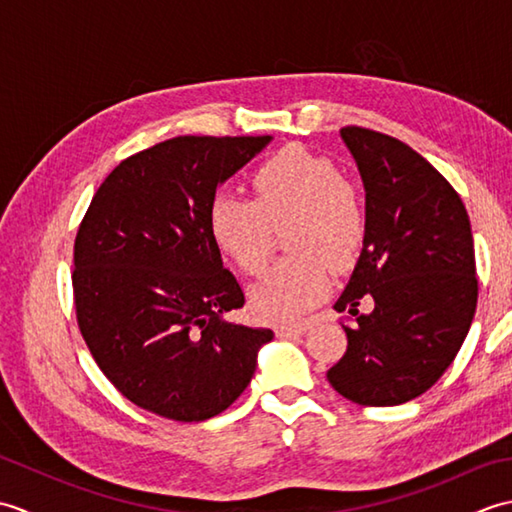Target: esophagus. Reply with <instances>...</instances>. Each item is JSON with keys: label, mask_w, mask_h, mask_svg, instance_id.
<instances>
[{"label": "esophagus", "mask_w": 512, "mask_h": 512, "mask_svg": "<svg viewBox=\"0 0 512 512\" xmlns=\"http://www.w3.org/2000/svg\"><path fill=\"white\" fill-rule=\"evenodd\" d=\"M310 328V323H288V325H277L275 334L286 339V336H295V334H303Z\"/></svg>", "instance_id": "obj_1"}]
</instances>
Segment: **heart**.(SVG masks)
Returning <instances> with one entry per match:
<instances>
[{"instance_id":"b5f03b06","label":"heart","mask_w":512,"mask_h":512,"mask_svg":"<svg viewBox=\"0 0 512 512\" xmlns=\"http://www.w3.org/2000/svg\"><path fill=\"white\" fill-rule=\"evenodd\" d=\"M255 198L220 195L209 211L217 248L248 277H259L273 255L275 228L288 222V250L253 295L257 317L292 321L328 295L332 266L347 268L361 250L367 211L361 191L339 165L301 145L281 147L250 176Z\"/></svg>"}]
</instances>
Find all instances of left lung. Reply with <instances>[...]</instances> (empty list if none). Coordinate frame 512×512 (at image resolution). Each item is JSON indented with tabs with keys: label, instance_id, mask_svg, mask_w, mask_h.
Listing matches in <instances>:
<instances>
[{
	"label": "left lung",
	"instance_id": "8db88e82",
	"mask_svg": "<svg viewBox=\"0 0 512 512\" xmlns=\"http://www.w3.org/2000/svg\"><path fill=\"white\" fill-rule=\"evenodd\" d=\"M365 184L367 231L350 284L334 303L350 312L347 350L330 385L365 407L418 398L458 356L477 306L469 213L449 180L398 138L341 129ZM375 299L369 315L357 312Z\"/></svg>",
	"mask_w": 512,
	"mask_h": 512
}]
</instances>
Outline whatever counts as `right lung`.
Returning <instances> with one entry per match:
<instances>
[{"label": "right lung", "mask_w": 512, "mask_h": 512, "mask_svg": "<svg viewBox=\"0 0 512 512\" xmlns=\"http://www.w3.org/2000/svg\"><path fill=\"white\" fill-rule=\"evenodd\" d=\"M270 136H178L125 158L74 239L76 323L96 365L136 407L178 422L228 409L273 330L226 321L244 292L222 266L217 184Z\"/></svg>", "instance_id": "obj_1"}]
</instances>
